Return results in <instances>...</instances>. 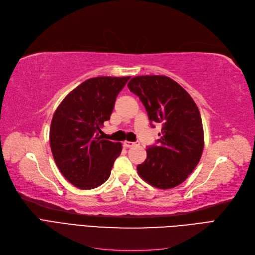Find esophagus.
Listing matches in <instances>:
<instances>
[{"label": "esophagus", "instance_id": "1", "mask_svg": "<svg viewBox=\"0 0 255 255\" xmlns=\"http://www.w3.org/2000/svg\"><path fill=\"white\" fill-rule=\"evenodd\" d=\"M138 144V142H131V141H126L124 142V145L126 146V147H131V146H134V145H137Z\"/></svg>", "mask_w": 255, "mask_h": 255}]
</instances>
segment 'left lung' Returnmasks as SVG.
I'll list each match as a JSON object with an SVG mask.
<instances>
[{"mask_svg": "<svg viewBox=\"0 0 255 255\" xmlns=\"http://www.w3.org/2000/svg\"><path fill=\"white\" fill-rule=\"evenodd\" d=\"M128 86L143 103L152 124L162 125L158 144L147 146L146 159L137 165L139 176L158 189L177 187L196 168L204 150L197 105L166 76L134 77Z\"/></svg>", "mask_w": 255, "mask_h": 255, "instance_id": "obj_1", "label": "left lung"}]
</instances>
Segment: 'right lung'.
Here are the masks:
<instances>
[{
  "mask_svg": "<svg viewBox=\"0 0 255 255\" xmlns=\"http://www.w3.org/2000/svg\"><path fill=\"white\" fill-rule=\"evenodd\" d=\"M130 77H97L78 85L60 103L51 120L49 142L63 176L81 190L108 180L122 144L102 139L119 92Z\"/></svg>",
  "mask_w": 255,
  "mask_h": 255,
  "instance_id": "right-lung-1",
  "label": "right lung"
}]
</instances>
